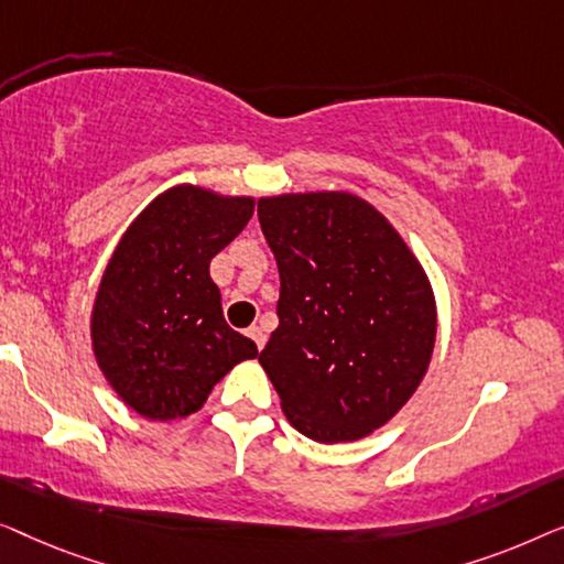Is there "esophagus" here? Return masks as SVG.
<instances>
[{
	"mask_svg": "<svg viewBox=\"0 0 564 564\" xmlns=\"http://www.w3.org/2000/svg\"><path fill=\"white\" fill-rule=\"evenodd\" d=\"M248 337L252 339V343L258 345V350H263V345H265V329H263V327H258V324H252V327L248 329Z\"/></svg>",
	"mask_w": 564,
	"mask_h": 564,
	"instance_id": "esophagus-1",
	"label": "esophagus"
}]
</instances>
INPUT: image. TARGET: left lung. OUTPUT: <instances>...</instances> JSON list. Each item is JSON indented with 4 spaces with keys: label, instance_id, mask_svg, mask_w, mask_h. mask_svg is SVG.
<instances>
[{
    "label": "left lung",
    "instance_id": "obj_1",
    "mask_svg": "<svg viewBox=\"0 0 564 564\" xmlns=\"http://www.w3.org/2000/svg\"><path fill=\"white\" fill-rule=\"evenodd\" d=\"M258 219L281 273L279 329L260 365L304 437H368L426 376L437 304L403 237L347 192L263 196Z\"/></svg>",
    "mask_w": 564,
    "mask_h": 564
}]
</instances>
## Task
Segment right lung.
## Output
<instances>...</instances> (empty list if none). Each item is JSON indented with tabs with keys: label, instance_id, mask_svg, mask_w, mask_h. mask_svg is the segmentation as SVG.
I'll return each instance as SVG.
<instances>
[{
	"label": "right lung",
	"instance_id": "right-lung-1",
	"mask_svg": "<svg viewBox=\"0 0 564 564\" xmlns=\"http://www.w3.org/2000/svg\"><path fill=\"white\" fill-rule=\"evenodd\" d=\"M252 196L181 184L142 209L109 258L91 308V347L115 393L153 422L184 419L252 339L225 322L209 263L242 232Z\"/></svg>",
	"mask_w": 564,
	"mask_h": 564
}]
</instances>
